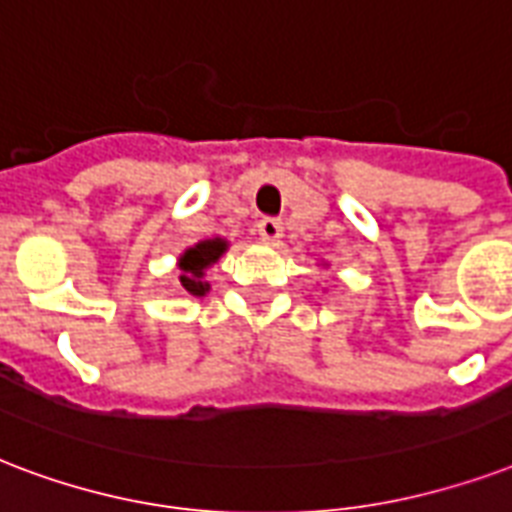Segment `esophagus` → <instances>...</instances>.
I'll return each mask as SVG.
<instances>
[{
    "mask_svg": "<svg viewBox=\"0 0 512 512\" xmlns=\"http://www.w3.org/2000/svg\"><path fill=\"white\" fill-rule=\"evenodd\" d=\"M257 233H260V239L263 241H271V244H276V241L282 239V220H276V217H263V220L257 222Z\"/></svg>",
    "mask_w": 512,
    "mask_h": 512,
    "instance_id": "obj_1",
    "label": "esophagus"
}]
</instances>
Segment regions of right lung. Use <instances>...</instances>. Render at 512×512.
Returning <instances> with one entry per match:
<instances>
[{
    "instance_id": "add662e5",
    "label": "right lung",
    "mask_w": 512,
    "mask_h": 512,
    "mask_svg": "<svg viewBox=\"0 0 512 512\" xmlns=\"http://www.w3.org/2000/svg\"><path fill=\"white\" fill-rule=\"evenodd\" d=\"M225 247L228 244L222 239H209L195 244L193 249H187L185 255L179 257V271H182L179 282L190 295H204L209 290V284L204 282V271L225 252Z\"/></svg>"
}]
</instances>
